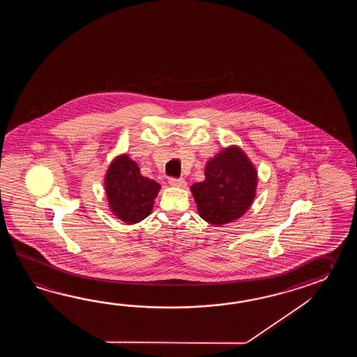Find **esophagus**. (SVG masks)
<instances>
[{
	"label": "esophagus",
	"mask_w": 357,
	"mask_h": 357,
	"mask_svg": "<svg viewBox=\"0 0 357 357\" xmlns=\"http://www.w3.org/2000/svg\"><path fill=\"white\" fill-rule=\"evenodd\" d=\"M169 185L171 186H175V188H183L185 185H186V181H185V178H182V177H180V178H175V177H171L169 178Z\"/></svg>",
	"instance_id": "obj_1"
}]
</instances>
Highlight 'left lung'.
<instances>
[{"label":"left lung","mask_w":357,"mask_h":357,"mask_svg":"<svg viewBox=\"0 0 357 357\" xmlns=\"http://www.w3.org/2000/svg\"><path fill=\"white\" fill-rule=\"evenodd\" d=\"M205 180L190 189L197 212L214 226L243 217L255 199L258 172L236 145L225 148L205 166Z\"/></svg>","instance_id":"8db88e82"}]
</instances>
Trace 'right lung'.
<instances>
[{
  "label": "right lung",
  "mask_w": 357,
  "mask_h": 357,
  "mask_svg": "<svg viewBox=\"0 0 357 357\" xmlns=\"http://www.w3.org/2000/svg\"><path fill=\"white\" fill-rule=\"evenodd\" d=\"M105 189L114 215L134 225L151 214L160 185L142 175L137 163L121 154L107 169Z\"/></svg>",
  "instance_id": "1"
}]
</instances>
